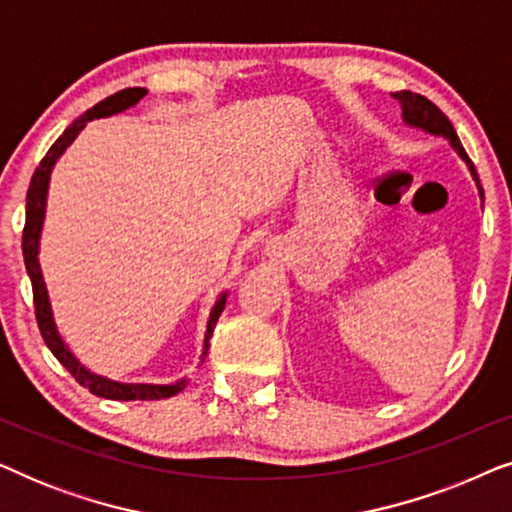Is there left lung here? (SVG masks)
Masks as SVG:
<instances>
[{"label":"left lung","mask_w":512,"mask_h":512,"mask_svg":"<svg viewBox=\"0 0 512 512\" xmlns=\"http://www.w3.org/2000/svg\"><path fill=\"white\" fill-rule=\"evenodd\" d=\"M391 95H394V100H398V104H401L405 123L412 125V128H422L424 132H431V135L450 139L452 149L457 151L461 160H464V163L468 165V170H471L475 184H478L480 200H485V191H482V186H480L478 172H475V165L471 163V158H468L464 146H461L457 132H454L452 123H450V118H447L443 111L436 107V104H433L431 100H426V97L419 95V93H410V90H398V93H391Z\"/></svg>","instance_id":"obj_1"}]
</instances>
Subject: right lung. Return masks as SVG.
<instances>
[{
    "label": "right lung",
    "mask_w": 512,
    "mask_h": 512,
    "mask_svg": "<svg viewBox=\"0 0 512 512\" xmlns=\"http://www.w3.org/2000/svg\"><path fill=\"white\" fill-rule=\"evenodd\" d=\"M146 95V88H125L118 90V93L109 95L107 100L97 102L93 109H88L86 114L76 118V121L69 125V128L62 132L48 153L41 160L37 170L32 174L30 188H27V209H25V230H23V256H25V268L27 275H30L32 282V296H34V312H37V324L41 331V338H44L46 347L51 349L55 359H58L62 366H65L69 373L74 375V380L86 387L90 394L100 398H111V401H158V398H170L179 394L181 389L186 387V380H179L174 384H128V382H116L109 380V377H102L88 370L83 363L76 359V356L69 352V347L62 342L58 328H55L51 303H48V291L44 284V277H41V265H39V237L41 228H44V216H46V195H48V181H51L53 165L58 163V158L65 153L69 144L74 142L76 135L86 128L88 121L93 118H104L121 114V111L135 107V104ZM228 293H221L216 305L212 307V314H209L207 321V333H205V345H202V359L207 356L209 349V338H212L216 321H219L223 307H226Z\"/></svg>",
    "instance_id": "right-lung-1"
}]
</instances>
